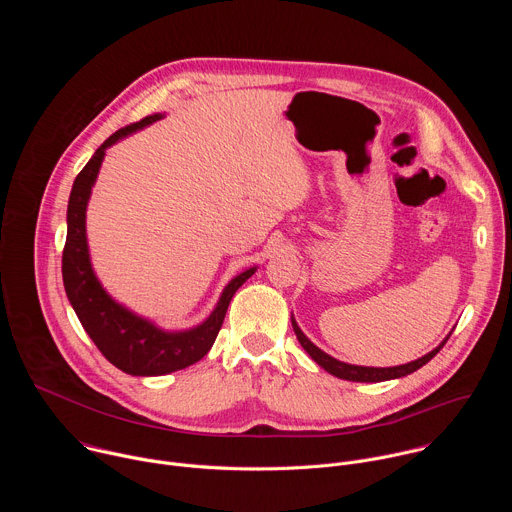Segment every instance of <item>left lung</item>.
<instances>
[{
  "instance_id": "left-lung-1",
  "label": "left lung",
  "mask_w": 512,
  "mask_h": 512,
  "mask_svg": "<svg viewBox=\"0 0 512 512\" xmlns=\"http://www.w3.org/2000/svg\"><path fill=\"white\" fill-rule=\"evenodd\" d=\"M291 326H294V332L300 340V344L304 346V350L320 364V367L324 371H328L330 375L338 377V379H344V381H354V383H381V381H391V379H401V377H407L411 375L413 371L421 369L423 364H427L437 352L442 350V346L448 342V338L440 344L435 346L431 352H427L425 356L413 360V362H407V364H399V367H387V369H377V367H356V364H346V362H340L336 358H332L330 354H326L324 350H320L314 342H310V338L300 330V326L296 324L294 316H291Z\"/></svg>"
}]
</instances>
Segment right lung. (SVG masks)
<instances>
[{
    "instance_id": "add662e5",
    "label": "right lung",
    "mask_w": 512,
    "mask_h": 512,
    "mask_svg": "<svg viewBox=\"0 0 512 512\" xmlns=\"http://www.w3.org/2000/svg\"><path fill=\"white\" fill-rule=\"evenodd\" d=\"M164 115H148L137 123L121 127L109 135L93 154L72 184L66 212V243L62 251V279L66 296L75 308L85 332L91 336L101 354L127 375L158 377L182 371L198 362L214 344L223 326L227 308L235 291L257 271L251 267L237 275L221 294L212 314L196 328L182 332H166L117 304L99 283L89 257L87 245V204L93 184L105 158V150L129 133L160 121Z\"/></svg>"
}]
</instances>
